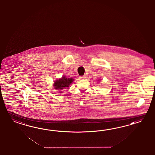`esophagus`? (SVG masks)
<instances>
[{
	"label": "esophagus",
	"mask_w": 155,
	"mask_h": 155,
	"mask_svg": "<svg viewBox=\"0 0 155 155\" xmlns=\"http://www.w3.org/2000/svg\"><path fill=\"white\" fill-rule=\"evenodd\" d=\"M86 78V75H82V76H80V78L81 80H84V79H85Z\"/></svg>",
	"instance_id": "obj_1"
}]
</instances>
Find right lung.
<instances>
[{
	"label": "right lung",
	"instance_id": "1",
	"mask_svg": "<svg viewBox=\"0 0 155 155\" xmlns=\"http://www.w3.org/2000/svg\"><path fill=\"white\" fill-rule=\"evenodd\" d=\"M73 81L74 79L73 78H67L65 76H62L61 78L56 80L54 82L53 86L56 89L62 90L66 87H68Z\"/></svg>",
	"mask_w": 155,
	"mask_h": 155
}]
</instances>
